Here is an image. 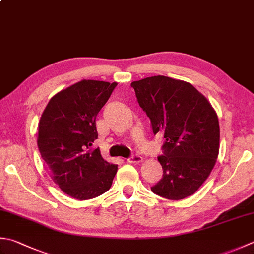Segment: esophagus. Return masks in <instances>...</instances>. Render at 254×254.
Listing matches in <instances>:
<instances>
[{"label": "esophagus", "instance_id": "1", "mask_svg": "<svg viewBox=\"0 0 254 254\" xmlns=\"http://www.w3.org/2000/svg\"><path fill=\"white\" fill-rule=\"evenodd\" d=\"M127 161L128 163H133V164H137V163H141L143 161V157L140 155H132L131 157L127 158Z\"/></svg>", "mask_w": 254, "mask_h": 254}]
</instances>
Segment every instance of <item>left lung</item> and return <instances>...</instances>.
Returning <instances> with one entry per match:
<instances>
[{
	"label": "left lung",
	"mask_w": 254,
	"mask_h": 254,
	"mask_svg": "<svg viewBox=\"0 0 254 254\" xmlns=\"http://www.w3.org/2000/svg\"><path fill=\"white\" fill-rule=\"evenodd\" d=\"M138 104L151 119L154 135L165 138L157 160L163 177L151 190L171 200L195 193L210 175L219 154L218 116L190 82L165 76L133 81Z\"/></svg>",
	"instance_id": "8db88e82"
}]
</instances>
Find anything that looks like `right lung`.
<instances>
[{"label": "right lung", "mask_w": 254, "mask_h": 254, "mask_svg": "<svg viewBox=\"0 0 254 254\" xmlns=\"http://www.w3.org/2000/svg\"><path fill=\"white\" fill-rule=\"evenodd\" d=\"M117 82L83 80L49 100L38 123V150L51 177L68 196L87 200L110 190L118 165L103 160L96 118Z\"/></svg>", "instance_id": "right-lung-1"}]
</instances>
